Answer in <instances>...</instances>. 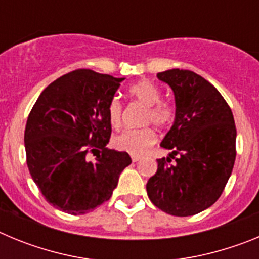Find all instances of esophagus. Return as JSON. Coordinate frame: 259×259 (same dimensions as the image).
I'll return each instance as SVG.
<instances>
[{
  "label": "esophagus",
  "instance_id": "1",
  "mask_svg": "<svg viewBox=\"0 0 259 259\" xmlns=\"http://www.w3.org/2000/svg\"><path fill=\"white\" fill-rule=\"evenodd\" d=\"M141 159V157H139V155H132V161L134 162H139Z\"/></svg>",
  "mask_w": 259,
  "mask_h": 259
}]
</instances>
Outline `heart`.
<instances>
[{"instance_id": "obj_1", "label": "heart", "mask_w": 259, "mask_h": 259, "mask_svg": "<svg viewBox=\"0 0 259 259\" xmlns=\"http://www.w3.org/2000/svg\"><path fill=\"white\" fill-rule=\"evenodd\" d=\"M128 96L135 101L146 106L144 123H153L158 127H164L172 122L175 107L171 102L159 100L161 89L149 80H141L128 88ZM123 105L118 97H113L107 104V116L110 124L118 128L122 122ZM155 143V134L149 127L125 130L113 139V144L118 150L132 155H143Z\"/></svg>"}]
</instances>
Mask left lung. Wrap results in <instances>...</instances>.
<instances>
[{
	"mask_svg": "<svg viewBox=\"0 0 259 259\" xmlns=\"http://www.w3.org/2000/svg\"><path fill=\"white\" fill-rule=\"evenodd\" d=\"M175 96V120L161 146L172 150L157 159V172L146 192L158 209L175 217L206 210L221 197L236 158V127L232 111L218 89L193 71L158 72Z\"/></svg>",
	"mask_w": 259,
	"mask_h": 259,
	"instance_id": "left-lung-1",
	"label": "left lung"
}]
</instances>
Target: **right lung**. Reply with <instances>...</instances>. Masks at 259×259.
I'll return each mask as SVG.
<instances>
[{"label":"right lung","mask_w":259,"mask_h":259,"mask_svg":"<svg viewBox=\"0 0 259 259\" xmlns=\"http://www.w3.org/2000/svg\"><path fill=\"white\" fill-rule=\"evenodd\" d=\"M123 80L80 68L49 84L32 107L24 131L27 166L42 196L62 211L85 214L110 200L132 163L128 153L106 148L107 104Z\"/></svg>","instance_id":"obj_1"}]
</instances>
